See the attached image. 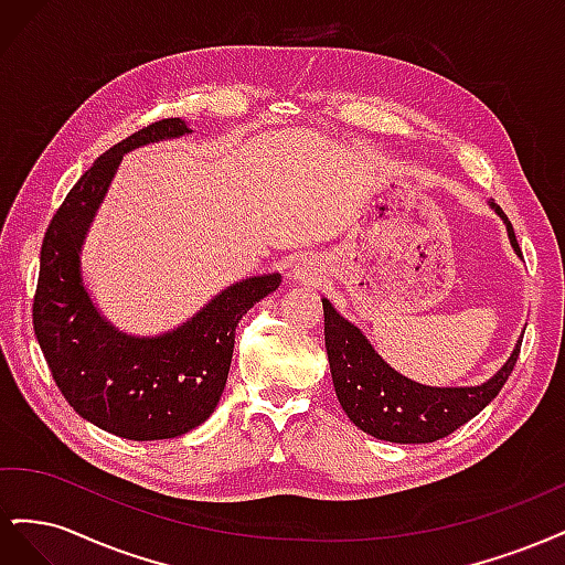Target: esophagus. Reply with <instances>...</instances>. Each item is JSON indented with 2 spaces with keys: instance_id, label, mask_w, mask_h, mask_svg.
<instances>
[{
  "instance_id": "esophagus-1",
  "label": "esophagus",
  "mask_w": 565,
  "mask_h": 565,
  "mask_svg": "<svg viewBox=\"0 0 565 565\" xmlns=\"http://www.w3.org/2000/svg\"><path fill=\"white\" fill-rule=\"evenodd\" d=\"M292 278L299 282H313L318 278V268L309 256H299V259L292 264Z\"/></svg>"
}]
</instances>
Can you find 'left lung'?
Listing matches in <instances>:
<instances>
[{
	"label": "left lung",
	"mask_w": 565,
	"mask_h": 565,
	"mask_svg": "<svg viewBox=\"0 0 565 565\" xmlns=\"http://www.w3.org/2000/svg\"><path fill=\"white\" fill-rule=\"evenodd\" d=\"M490 207L504 221L511 247L521 256L511 221L492 200ZM322 311L324 349L341 407L358 429L388 443H434L473 419L507 384L523 341H516L509 361L483 384L426 386L393 370L328 299H322Z\"/></svg>",
	"instance_id": "obj_1"
}]
</instances>
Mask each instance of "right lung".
Segmentation results:
<instances>
[{
    "label": "right lung",
    "instance_id": "add662e5",
    "mask_svg": "<svg viewBox=\"0 0 565 565\" xmlns=\"http://www.w3.org/2000/svg\"><path fill=\"white\" fill-rule=\"evenodd\" d=\"M169 117L131 134L87 169L46 228L32 324L65 401L98 429L129 440L193 431L224 393L235 328L280 285V273L233 282L179 328L158 337L117 330L82 282V245L125 152L191 134Z\"/></svg>",
    "mask_w": 565,
    "mask_h": 565
}]
</instances>
